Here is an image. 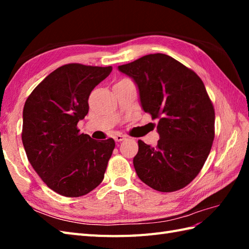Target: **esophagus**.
Returning <instances> with one entry per match:
<instances>
[{
	"mask_svg": "<svg viewBox=\"0 0 249 249\" xmlns=\"http://www.w3.org/2000/svg\"><path fill=\"white\" fill-rule=\"evenodd\" d=\"M125 139H126V136H125V135L116 134V135L114 136V140H115L116 142H121V141H123V140H125Z\"/></svg>",
	"mask_w": 249,
	"mask_h": 249,
	"instance_id": "34e87169",
	"label": "esophagus"
}]
</instances>
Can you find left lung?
I'll list each match as a JSON object with an SVG mask.
<instances>
[{"label": "left lung", "mask_w": 249, "mask_h": 249, "mask_svg": "<svg viewBox=\"0 0 249 249\" xmlns=\"http://www.w3.org/2000/svg\"><path fill=\"white\" fill-rule=\"evenodd\" d=\"M119 71L134 79L144 112L158 120L157 145L138 141L134 167L139 178L161 193L187 186L202 169L215 137V111L202 80L162 53L144 55Z\"/></svg>", "instance_id": "left-lung-1"}]
</instances>
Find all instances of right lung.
<instances>
[{
	"instance_id": "obj_1",
	"label": "right lung",
	"mask_w": 249,
	"mask_h": 249,
	"mask_svg": "<svg viewBox=\"0 0 249 249\" xmlns=\"http://www.w3.org/2000/svg\"><path fill=\"white\" fill-rule=\"evenodd\" d=\"M111 71V66L63 65L24 104L21 137L28 160L47 186L65 197L87 195L104 179L115 142L80 134L77 124L89 112V94Z\"/></svg>"
}]
</instances>
